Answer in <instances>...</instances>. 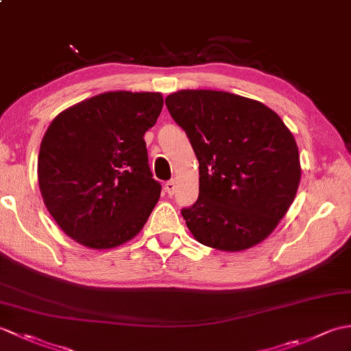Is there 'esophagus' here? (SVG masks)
Returning <instances> with one entry per match:
<instances>
[{
    "label": "esophagus",
    "mask_w": 351,
    "mask_h": 351,
    "mask_svg": "<svg viewBox=\"0 0 351 351\" xmlns=\"http://www.w3.org/2000/svg\"><path fill=\"white\" fill-rule=\"evenodd\" d=\"M166 191L169 193V195L171 196V195H175V191H176V181L175 180H170V181H167L166 182Z\"/></svg>",
    "instance_id": "34e87169"
}]
</instances>
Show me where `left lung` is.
I'll return each instance as SVG.
<instances>
[{
    "label": "left lung",
    "instance_id": "8db88e82",
    "mask_svg": "<svg viewBox=\"0 0 351 351\" xmlns=\"http://www.w3.org/2000/svg\"><path fill=\"white\" fill-rule=\"evenodd\" d=\"M166 106L199 161V197L181 210L193 237L226 252L263 241L299 189L293 134L264 104L228 92L180 90Z\"/></svg>",
    "mask_w": 351,
    "mask_h": 351
}]
</instances>
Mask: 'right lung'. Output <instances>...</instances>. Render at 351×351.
<instances>
[{
	"label": "right lung",
	"instance_id": "obj_1",
	"mask_svg": "<svg viewBox=\"0 0 351 351\" xmlns=\"http://www.w3.org/2000/svg\"><path fill=\"white\" fill-rule=\"evenodd\" d=\"M161 108V93L108 92L51 122L37 176L47 210L72 240L111 249L145 226L161 184L152 178L143 136Z\"/></svg>",
	"mask_w": 351,
	"mask_h": 351
}]
</instances>
